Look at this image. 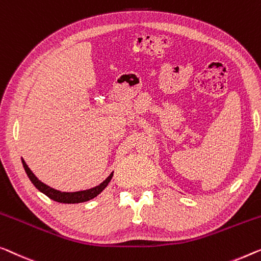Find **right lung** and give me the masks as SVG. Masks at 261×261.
I'll return each mask as SVG.
<instances>
[{"mask_svg": "<svg viewBox=\"0 0 261 261\" xmlns=\"http://www.w3.org/2000/svg\"><path fill=\"white\" fill-rule=\"evenodd\" d=\"M23 168H24L27 174H28L29 179L31 182L36 186L38 191L44 193L45 196H48L50 199L57 201V203H63V204H77V203H83V201H88L98 196V194L103 191L104 189L107 188L109 182H110L112 176H114V172L110 173L106 180L100 182L98 186H95V188L85 190V191H77V192H61L57 191V190L50 188V186L45 185L44 182L37 179V177L33 173V171L29 169V166L25 164V162L22 159Z\"/></svg>", "mask_w": 261, "mask_h": 261, "instance_id": "add662e5", "label": "right lung"}]
</instances>
